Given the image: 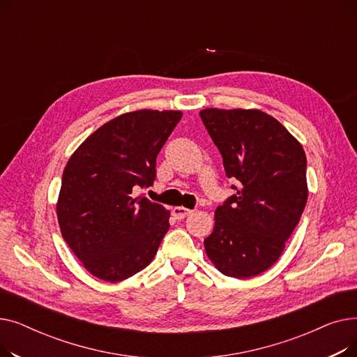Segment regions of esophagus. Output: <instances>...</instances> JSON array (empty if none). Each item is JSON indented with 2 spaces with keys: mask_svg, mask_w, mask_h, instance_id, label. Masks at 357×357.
<instances>
[{
  "mask_svg": "<svg viewBox=\"0 0 357 357\" xmlns=\"http://www.w3.org/2000/svg\"><path fill=\"white\" fill-rule=\"evenodd\" d=\"M192 213H194L192 210L185 208V207H175V208L172 210L174 217L178 218V220H183L186 215H190V214H192Z\"/></svg>",
  "mask_w": 357,
  "mask_h": 357,
  "instance_id": "34e87169",
  "label": "esophagus"
}]
</instances>
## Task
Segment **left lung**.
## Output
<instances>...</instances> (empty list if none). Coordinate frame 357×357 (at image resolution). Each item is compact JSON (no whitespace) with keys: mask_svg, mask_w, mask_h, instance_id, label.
Here are the masks:
<instances>
[{"mask_svg":"<svg viewBox=\"0 0 357 357\" xmlns=\"http://www.w3.org/2000/svg\"><path fill=\"white\" fill-rule=\"evenodd\" d=\"M201 120L237 191L217 207L205 253L226 276L246 279L269 269L301 218L308 198L305 152L266 112L205 108Z\"/></svg>","mask_w":357,"mask_h":357,"instance_id":"1","label":"left lung"}]
</instances>
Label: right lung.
Returning a JSON list of instances; mask_svg holds the SVG:
<instances>
[{
    "label": "right lung",
    "instance_id": "right-lung-1",
    "mask_svg": "<svg viewBox=\"0 0 357 357\" xmlns=\"http://www.w3.org/2000/svg\"><path fill=\"white\" fill-rule=\"evenodd\" d=\"M181 111L137 109L112 119L69 158L56 202L62 237L82 266L120 282L153 260L171 211L136 197L153 185L156 158Z\"/></svg>",
    "mask_w": 357,
    "mask_h": 357
}]
</instances>
